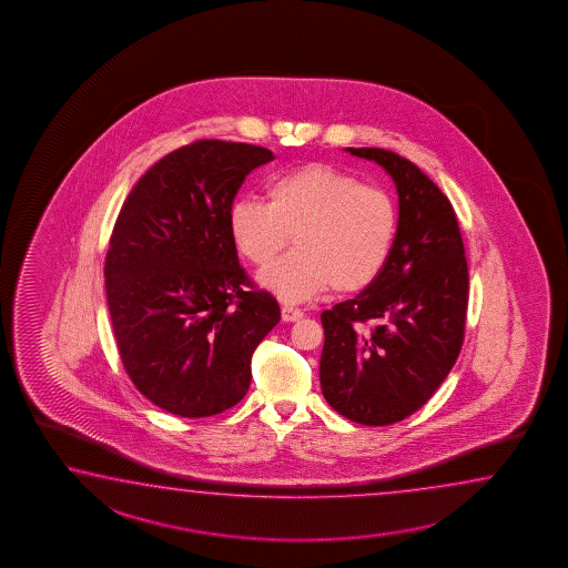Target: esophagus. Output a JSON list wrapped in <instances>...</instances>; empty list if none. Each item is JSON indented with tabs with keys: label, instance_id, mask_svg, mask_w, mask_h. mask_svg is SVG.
<instances>
[{
	"label": "esophagus",
	"instance_id": "obj_1",
	"mask_svg": "<svg viewBox=\"0 0 568 568\" xmlns=\"http://www.w3.org/2000/svg\"><path fill=\"white\" fill-rule=\"evenodd\" d=\"M302 316H304V312L301 308H294L290 304L282 306V321L284 323H296V321H301Z\"/></svg>",
	"mask_w": 568,
	"mask_h": 568
}]
</instances>
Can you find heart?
<instances>
[{
    "instance_id": "obj_1",
    "label": "heart",
    "mask_w": 568,
    "mask_h": 568,
    "mask_svg": "<svg viewBox=\"0 0 568 568\" xmlns=\"http://www.w3.org/2000/svg\"><path fill=\"white\" fill-rule=\"evenodd\" d=\"M267 203L240 197L227 210L235 247L266 266L286 247L296 250L260 272L257 282L280 298L301 302L321 294L358 292L378 278L397 235V207L387 191L363 185L341 169L308 163L270 179Z\"/></svg>"
}]
</instances>
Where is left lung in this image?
<instances>
[{
    "label": "left lung",
    "mask_w": 568,
    "mask_h": 568,
    "mask_svg": "<svg viewBox=\"0 0 568 568\" xmlns=\"http://www.w3.org/2000/svg\"><path fill=\"white\" fill-rule=\"evenodd\" d=\"M345 151L385 169L399 220L378 278L321 314V387L346 419L390 425L432 399L456 365L466 328V250L452 203L422 169L385 149Z\"/></svg>",
    "instance_id": "obj_1"
}]
</instances>
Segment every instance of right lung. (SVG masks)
I'll return each mask as SVG.
<instances>
[{
  "mask_svg": "<svg viewBox=\"0 0 568 568\" xmlns=\"http://www.w3.org/2000/svg\"><path fill=\"white\" fill-rule=\"evenodd\" d=\"M270 149L197 141L163 156L124 201L104 262L124 368L156 407L212 417L244 399L280 306L247 290L227 210Z\"/></svg>",
  "mask_w": 568,
  "mask_h": 568,
  "instance_id": "1",
  "label": "right lung"
}]
</instances>
